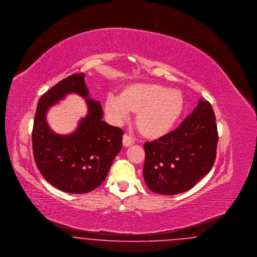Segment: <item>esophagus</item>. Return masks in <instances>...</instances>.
<instances>
[{
	"mask_svg": "<svg viewBox=\"0 0 257 257\" xmlns=\"http://www.w3.org/2000/svg\"><path fill=\"white\" fill-rule=\"evenodd\" d=\"M135 143V139L132 136H129L127 134L123 135V145L124 147H129L132 146Z\"/></svg>",
	"mask_w": 257,
	"mask_h": 257,
	"instance_id": "1",
	"label": "esophagus"
}]
</instances>
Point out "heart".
<instances>
[{
  "instance_id": "1",
  "label": "heart",
  "mask_w": 257,
  "mask_h": 257,
  "mask_svg": "<svg viewBox=\"0 0 257 257\" xmlns=\"http://www.w3.org/2000/svg\"><path fill=\"white\" fill-rule=\"evenodd\" d=\"M184 107L181 92L155 83H137L129 86L122 96L109 94L106 112L115 123L127 119L131 110L138 111L137 125L149 137L166 134L179 120Z\"/></svg>"
}]
</instances>
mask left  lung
<instances>
[{"mask_svg":"<svg viewBox=\"0 0 257 257\" xmlns=\"http://www.w3.org/2000/svg\"><path fill=\"white\" fill-rule=\"evenodd\" d=\"M217 127L211 104L203 99L174 131L144 146V179L151 191L174 195L191 189L214 163Z\"/></svg>","mask_w":257,"mask_h":257,"instance_id":"1","label":"left lung"}]
</instances>
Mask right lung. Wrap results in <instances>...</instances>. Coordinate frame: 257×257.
<instances>
[{"label": "right lung", "mask_w": 257, "mask_h": 257, "mask_svg": "<svg viewBox=\"0 0 257 257\" xmlns=\"http://www.w3.org/2000/svg\"><path fill=\"white\" fill-rule=\"evenodd\" d=\"M84 76H68L40 98L32 132L33 153L39 171L50 184L73 194L90 192L106 180L114 157L122 149L124 134L120 128L102 120L103 108L99 102L88 98ZM71 92L86 99L89 113L75 133L58 136L49 128L46 112Z\"/></svg>", "instance_id": "obj_1"}]
</instances>
